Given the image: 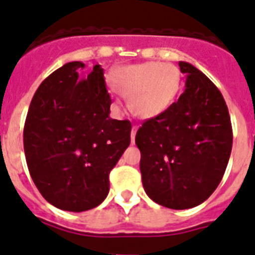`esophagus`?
Masks as SVG:
<instances>
[{
    "label": "esophagus",
    "instance_id": "esophagus-1",
    "mask_svg": "<svg viewBox=\"0 0 255 255\" xmlns=\"http://www.w3.org/2000/svg\"><path fill=\"white\" fill-rule=\"evenodd\" d=\"M137 130H138V126L134 125L133 128H131V143L135 142V133H137Z\"/></svg>",
    "mask_w": 255,
    "mask_h": 255
}]
</instances>
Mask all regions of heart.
<instances>
[{
	"label": "heart",
	"instance_id": "b5f03b06",
	"mask_svg": "<svg viewBox=\"0 0 255 255\" xmlns=\"http://www.w3.org/2000/svg\"><path fill=\"white\" fill-rule=\"evenodd\" d=\"M114 90L126 98L131 113L141 120L162 116L181 88V72L173 64L150 61L117 69L112 76Z\"/></svg>",
	"mask_w": 255,
	"mask_h": 255
}]
</instances>
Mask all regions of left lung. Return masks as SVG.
Masks as SVG:
<instances>
[{
    "label": "left lung",
    "instance_id": "1",
    "mask_svg": "<svg viewBox=\"0 0 255 255\" xmlns=\"http://www.w3.org/2000/svg\"><path fill=\"white\" fill-rule=\"evenodd\" d=\"M185 90L157 118L146 120L135 143L146 194L165 208H194L213 194L228 166L233 129L216 85L187 62H178Z\"/></svg>",
    "mask_w": 255,
    "mask_h": 255
}]
</instances>
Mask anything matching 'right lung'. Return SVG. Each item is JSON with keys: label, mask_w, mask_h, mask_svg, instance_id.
<instances>
[{"label": "right lung", "mask_w": 255, "mask_h": 255, "mask_svg": "<svg viewBox=\"0 0 255 255\" xmlns=\"http://www.w3.org/2000/svg\"><path fill=\"white\" fill-rule=\"evenodd\" d=\"M80 61L42 81L27 110L23 150L33 182L47 202L66 212L98 206L109 174L130 145L131 124L110 118L104 69L81 77Z\"/></svg>", "instance_id": "add662e5"}]
</instances>
